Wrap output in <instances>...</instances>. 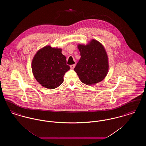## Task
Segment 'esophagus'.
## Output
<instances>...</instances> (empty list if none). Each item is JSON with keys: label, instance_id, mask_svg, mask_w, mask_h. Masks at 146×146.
<instances>
[{"label": "esophagus", "instance_id": "1", "mask_svg": "<svg viewBox=\"0 0 146 146\" xmlns=\"http://www.w3.org/2000/svg\"><path fill=\"white\" fill-rule=\"evenodd\" d=\"M75 66H76V64H72V65H70V68H71V69H74V68L75 67Z\"/></svg>", "mask_w": 146, "mask_h": 146}]
</instances>
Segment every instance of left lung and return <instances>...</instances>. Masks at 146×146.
I'll list each match as a JSON object with an SVG mask.
<instances>
[{
    "mask_svg": "<svg viewBox=\"0 0 146 146\" xmlns=\"http://www.w3.org/2000/svg\"><path fill=\"white\" fill-rule=\"evenodd\" d=\"M81 58L74 68L80 81L86 85L101 82L108 71V56L103 45L92 40L86 45H78Z\"/></svg>",
    "mask_w": 146,
    "mask_h": 146,
    "instance_id": "8db88e82",
    "label": "left lung"
}]
</instances>
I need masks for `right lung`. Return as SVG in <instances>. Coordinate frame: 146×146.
<instances>
[{
	"instance_id": "1",
	"label": "right lung",
	"mask_w": 146,
	"mask_h": 146,
	"mask_svg": "<svg viewBox=\"0 0 146 146\" xmlns=\"http://www.w3.org/2000/svg\"><path fill=\"white\" fill-rule=\"evenodd\" d=\"M62 50L46 46L35 56L32 69L35 79L43 87L54 89L63 82V76L70 70Z\"/></svg>"
}]
</instances>
